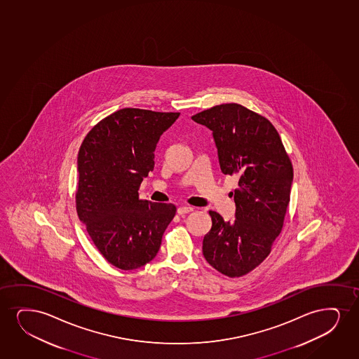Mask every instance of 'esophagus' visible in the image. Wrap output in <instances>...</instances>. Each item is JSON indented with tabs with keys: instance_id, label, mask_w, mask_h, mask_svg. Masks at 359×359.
<instances>
[{
	"instance_id": "34e87169",
	"label": "esophagus",
	"mask_w": 359,
	"mask_h": 359,
	"mask_svg": "<svg viewBox=\"0 0 359 359\" xmlns=\"http://www.w3.org/2000/svg\"><path fill=\"white\" fill-rule=\"evenodd\" d=\"M191 211H194V208H191V206H181L177 210L178 215L189 214Z\"/></svg>"
}]
</instances>
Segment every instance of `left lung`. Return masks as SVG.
Listing matches in <instances>:
<instances>
[{"mask_svg": "<svg viewBox=\"0 0 359 359\" xmlns=\"http://www.w3.org/2000/svg\"><path fill=\"white\" fill-rule=\"evenodd\" d=\"M191 118L212 131L222 173L239 177L236 219L226 222L209 211L212 227L204 236L203 254L218 272L241 277L264 262L282 231L292 163L271 121L243 105H216Z\"/></svg>", "mask_w": 359, "mask_h": 359, "instance_id": "obj_1", "label": "left lung"}]
</instances>
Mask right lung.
Returning a JSON list of instances; mask_svg holds the SVG:
<instances>
[{"label":"right lung","instance_id":"right-lung-1","mask_svg":"<svg viewBox=\"0 0 359 359\" xmlns=\"http://www.w3.org/2000/svg\"><path fill=\"white\" fill-rule=\"evenodd\" d=\"M180 113L123 108L87 133L77 155L76 211L104 259L132 271L154 259L173 204L141 200L138 189L154 168L160 136Z\"/></svg>","mask_w":359,"mask_h":359}]
</instances>
